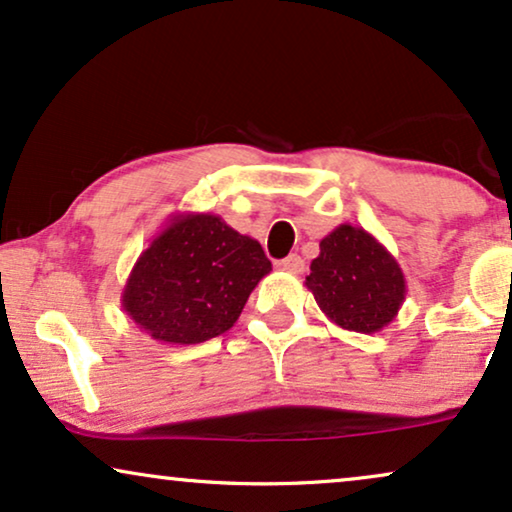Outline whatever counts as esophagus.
<instances>
[{"label":"esophagus","mask_w":512,"mask_h":512,"mask_svg":"<svg viewBox=\"0 0 512 512\" xmlns=\"http://www.w3.org/2000/svg\"><path fill=\"white\" fill-rule=\"evenodd\" d=\"M281 267L290 271V274H302L304 271V260L300 255H288L286 260H281Z\"/></svg>","instance_id":"1"}]
</instances>
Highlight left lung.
<instances>
[{"label": "left lung", "mask_w": 512, "mask_h": 512, "mask_svg": "<svg viewBox=\"0 0 512 512\" xmlns=\"http://www.w3.org/2000/svg\"><path fill=\"white\" fill-rule=\"evenodd\" d=\"M319 248L304 286L326 319L345 331H383L406 297L404 271L392 252L352 224L335 226Z\"/></svg>", "instance_id": "8db88e82"}]
</instances>
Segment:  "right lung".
<instances>
[{
  "label": "right lung",
  "instance_id": "obj_1",
  "mask_svg": "<svg viewBox=\"0 0 512 512\" xmlns=\"http://www.w3.org/2000/svg\"><path fill=\"white\" fill-rule=\"evenodd\" d=\"M271 262L255 238L219 215L177 212L134 262L122 309L165 345H198L229 331Z\"/></svg>",
  "mask_w": 512,
  "mask_h": 512
}]
</instances>
